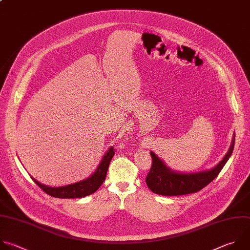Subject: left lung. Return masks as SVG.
<instances>
[{
    "instance_id": "left-lung-1",
    "label": "left lung",
    "mask_w": 250,
    "mask_h": 250,
    "mask_svg": "<svg viewBox=\"0 0 250 250\" xmlns=\"http://www.w3.org/2000/svg\"><path fill=\"white\" fill-rule=\"evenodd\" d=\"M234 137L235 133H233L227 154L215 167L195 173H182L172 170L153 151H150L152 166L146 177L147 187L152 192L165 196L185 195L201 190L219 175L229 159L234 147Z\"/></svg>"
}]
</instances>
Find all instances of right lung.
<instances>
[{
	"mask_svg": "<svg viewBox=\"0 0 250 250\" xmlns=\"http://www.w3.org/2000/svg\"><path fill=\"white\" fill-rule=\"evenodd\" d=\"M115 154L114 148L110 147L107 152L104 154L103 158L101 159L99 165L97 166L96 170L94 173L88 177L87 179L63 186V187H49L45 186L41 183H39L37 180H35L33 177L31 179L34 181V183L42 188L43 191H45L47 194L57 197V198H81L88 196L92 193H94L103 184L105 181L107 171L109 168L110 162Z\"/></svg>",
	"mask_w": 250,
	"mask_h": 250,
	"instance_id": "1",
	"label": "right lung"
}]
</instances>
